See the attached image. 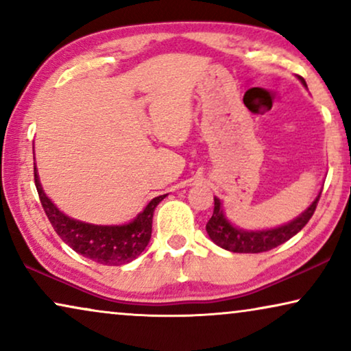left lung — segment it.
I'll use <instances>...</instances> for the list:
<instances>
[{
	"mask_svg": "<svg viewBox=\"0 0 351 351\" xmlns=\"http://www.w3.org/2000/svg\"><path fill=\"white\" fill-rule=\"evenodd\" d=\"M300 81L304 83V86H306L304 78H300ZM319 195L300 217L292 220L291 223L282 225V227L265 230V232H243V230L234 228L233 225H230L228 220L223 217L222 209H220V199L214 198V213L213 217L209 219L208 225H206V230H208L209 238L213 239L215 244H219L220 247L227 249V251L246 254L267 252L270 251V249L286 243L287 239H291L308 223L311 215L315 214L316 204H318L319 201Z\"/></svg>",
	"mask_w": 351,
	"mask_h": 351,
	"instance_id": "8db88e82",
	"label": "left lung"
}]
</instances>
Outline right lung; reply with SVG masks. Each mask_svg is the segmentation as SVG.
Segmentation results:
<instances>
[{
	"label": "right lung",
	"mask_w": 351,
	"mask_h": 351,
	"mask_svg": "<svg viewBox=\"0 0 351 351\" xmlns=\"http://www.w3.org/2000/svg\"><path fill=\"white\" fill-rule=\"evenodd\" d=\"M35 185L40 196L41 206L49 219L56 233L69 244V246L88 257L90 261L104 263V265H124L141 256L152 238V222L155 208L166 198V195L153 198L143 213H141L128 225L117 227H102V225H89L66 217L52 204V201L43 193L36 176Z\"/></svg>",
	"instance_id": "obj_1"
}]
</instances>
